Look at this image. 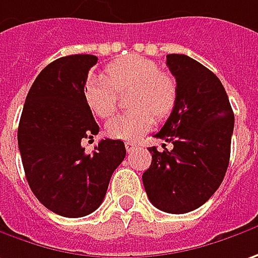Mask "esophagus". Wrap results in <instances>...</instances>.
<instances>
[{
	"label": "esophagus",
	"instance_id": "34e87169",
	"mask_svg": "<svg viewBox=\"0 0 258 258\" xmlns=\"http://www.w3.org/2000/svg\"><path fill=\"white\" fill-rule=\"evenodd\" d=\"M137 147V144L136 143H131V141H128V143H125V149H127V151H133L134 149Z\"/></svg>",
	"mask_w": 258,
	"mask_h": 258
}]
</instances>
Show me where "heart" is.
Returning <instances> with one entry per match:
<instances>
[{
  "instance_id": "1",
  "label": "heart",
  "mask_w": 258,
  "mask_h": 258,
  "mask_svg": "<svg viewBox=\"0 0 258 258\" xmlns=\"http://www.w3.org/2000/svg\"><path fill=\"white\" fill-rule=\"evenodd\" d=\"M133 91L131 112L118 114L107 122V133L119 140H139L157 119L173 114L179 88L173 75L160 71L154 60L131 54L109 63L105 76H92L85 84L86 105L98 117L108 118L117 109L118 92Z\"/></svg>"
}]
</instances>
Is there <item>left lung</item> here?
<instances>
[{
  "label": "left lung",
  "mask_w": 258,
  "mask_h": 258,
  "mask_svg": "<svg viewBox=\"0 0 258 258\" xmlns=\"http://www.w3.org/2000/svg\"><path fill=\"white\" fill-rule=\"evenodd\" d=\"M179 99L173 114L154 136L172 150L150 147L151 164L143 173L150 202L169 214L202 207L217 192L228 169L234 112L218 78L186 54H167Z\"/></svg>",
  "instance_id": "1"
}]
</instances>
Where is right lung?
I'll use <instances>...</instances> for the list:
<instances>
[{"mask_svg":"<svg viewBox=\"0 0 258 258\" xmlns=\"http://www.w3.org/2000/svg\"><path fill=\"white\" fill-rule=\"evenodd\" d=\"M94 54H71L47 64L28 91L18 124V149L30 189L51 212L89 215L105 198L125 157L121 140L99 141L88 154L84 139L99 133L84 88Z\"/></svg>","mask_w":258,"mask_h":258,"instance_id":"add662e5","label":"right lung"}]
</instances>
